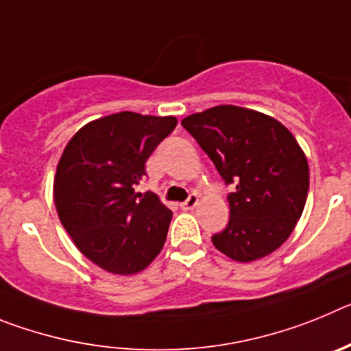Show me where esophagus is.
<instances>
[{
    "mask_svg": "<svg viewBox=\"0 0 351 351\" xmlns=\"http://www.w3.org/2000/svg\"><path fill=\"white\" fill-rule=\"evenodd\" d=\"M197 204H198V197L193 193V195H190V198H188L186 202L181 204V209L191 210V209H195V207H197Z\"/></svg>",
    "mask_w": 351,
    "mask_h": 351,
    "instance_id": "obj_1",
    "label": "esophagus"
}]
</instances>
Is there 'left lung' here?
<instances>
[{
    "mask_svg": "<svg viewBox=\"0 0 351 351\" xmlns=\"http://www.w3.org/2000/svg\"><path fill=\"white\" fill-rule=\"evenodd\" d=\"M226 184L230 219L213 244L235 262L271 255L290 237L309 190L306 154L290 130L267 114L218 105L181 121Z\"/></svg>",
    "mask_w": 351,
    "mask_h": 351,
    "instance_id": "1",
    "label": "left lung"
}]
</instances>
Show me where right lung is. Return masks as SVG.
<instances>
[{
  "label": "right lung",
  "instance_id": "1",
  "mask_svg": "<svg viewBox=\"0 0 351 351\" xmlns=\"http://www.w3.org/2000/svg\"><path fill=\"white\" fill-rule=\"evenodd\" d=\"M176 125L173 116L110 114L84 125L61 154L56 210L80 253L104 271L137 274L165 244L172 210L154 193H135V186Z\"/></svg>",
  "mask_w": 351,
  "mask_h": 351
}]
</instances>
